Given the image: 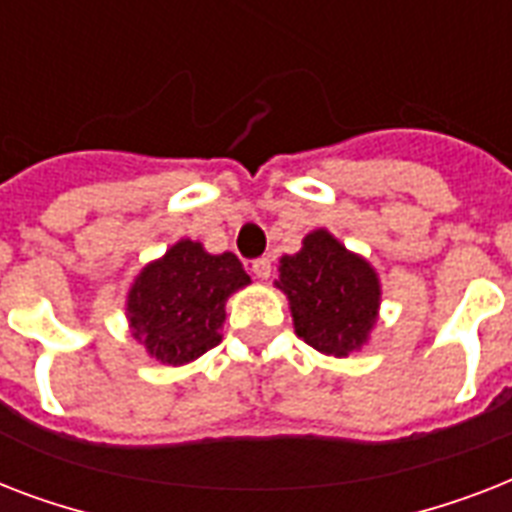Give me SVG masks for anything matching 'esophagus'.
I'll return each instance as SVG.
<instances>
[{"label": "esophagus", "mask_w": 512, "mask_h": 512, "mask_svg": "<svg viewBox=\"0 0 512 512\" xmlns=\"http://www.w3.org/2000/svg\"><path fill=\"white\" fill-rule=\"evenodd\" d=\"M252 273H255L257 279H263V281L271 279V273H273L271 260H268V257H260V260H255V263H252Z\"/></svg>", "instance_id": "esophagus-1"}]
</instances>
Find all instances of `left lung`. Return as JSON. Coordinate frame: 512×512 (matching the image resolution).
<instances>
[{
    "label": "left lung",
    "mask_w": 512,
    "mask_h": 512,
    "mask_svg": "<svg viewBox=\"0 0 512 512\" xmlns=\"http://www.w3.org/2000/svg\"><path fill=\"white\" fill-rule=\"evenodd\" d=\"M276 289L287 297L295 335L324 356L348 358L361 350L380 319L374 265L327 228L311 231L300 252L281 257Z\"/></svg>",
    "instance_id": "8db88e82"
}]
</instances>
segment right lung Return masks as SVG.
I'll return each instance as SVG.
<instances>
[{"label":"right lung","instance_id":"obj_1","mask_svg":"<svg viewBox=\"0 0 512 512\" xmlns=\"http://www.w3.org/2000/svg\"><path fill=\"white\" fill-rule=\"evenodd\" d=\"M249 284L233 252L212 255L201 241H175L140 268L127 292L132 337L162 364H191L223 340L225 303Z\"/></svg>","mask_w":512,"mask_h":512}]
</instances>
